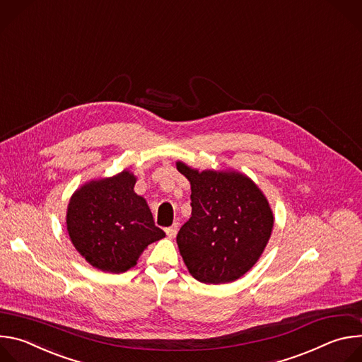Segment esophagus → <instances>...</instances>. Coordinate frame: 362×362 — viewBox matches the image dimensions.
I'll return each instance as SVG.
<instances>
[{
    "label": "esophagus",
    "instance_id": "esophagus-1",
    "mask_svg": "<svg viewBox=\"0 0 362 362\" xmlns=\"http://www.w3.org/2000/svg\"><path fill=\"white\" fill-rule=\"evenodd\" d=\"M177 230H179V223H173L170 228L166 229V235L169 238H175L177 235Z\"/></svg>",
    "mask_w": 362,
    "mask_h": 362
}]
</instances>
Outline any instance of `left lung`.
<instances>
[{"label": "left lung", "instance_id": "8db88e82", "mask_svg": "<svg viewBox=\"0 0 362 362\" xmlns=\"http://www.w3.org/2000/svg\"><path fill=\"white\" fill-rule=\"evenodd\" d=\"M176 168L192 189V216L176 238L190 275L215 285L239 279L271 238L274 215L267 197L238 172H199L182 162Z\"/></svg>", "mask_w": 362, "mask_h": 362}]
</instances>
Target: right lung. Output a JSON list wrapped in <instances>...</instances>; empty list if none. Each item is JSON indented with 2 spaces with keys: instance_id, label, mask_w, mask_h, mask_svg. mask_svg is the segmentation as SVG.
I'll return each mask as SVG.
<instances>
[{
  "instance_id": "right-lung-1",
  "label": "right lung",
  "mask_w": 362,
  "mask_h": 362,
  "mask_svg": "<svg viewBox=\"0 0 362 362\" xmlns=\"http://www.w3.org/2000/svg\"><path fill=\"white\" fill-rule=\"evenodd\" d=\"M127 170L91 180L74 192L67 208V232L84 259L103 272L133 268L143 250L165 238L146 200L134 193Z\"/></svg>"
}]
</instances>
